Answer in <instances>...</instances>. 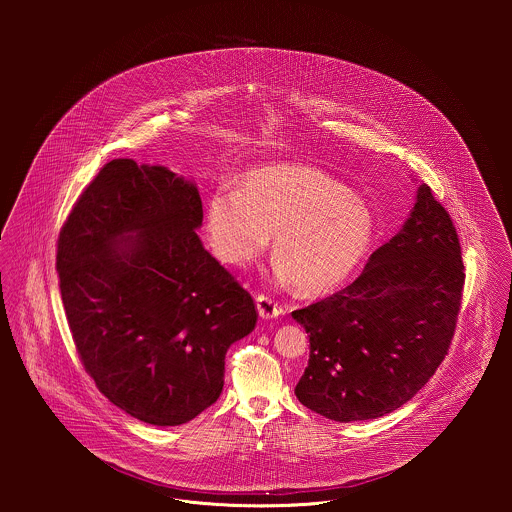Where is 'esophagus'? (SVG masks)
Returning <instances> with one entry per match:
<instances>
[{
  "label": "esophagus",
  "instance_id": "34e87169",
  "mask_svg": "<svg viewBox=\"0 0 512 512\" xmlns=\"http://www.w3.org/2000/svg\"><path fill=\"white\" fill-rule=\"evenodd\" d=\"M256 309H258L262 319H274V317L284 313L282 305L278 301H274L270 295H264V293L256 295Z\"/></svg>",
  "mask_w": 512,
  "mask_h": 512
}]
</instances>
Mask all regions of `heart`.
<instances>
[{"label": "heart", "mask_w": 512, "mask_h": 512, "mask_svg": "<svg viewBox=\"0 0 512 512\" xmlns=\"http://www.w3.org/2000/svg\"><path fill=\"white\" fill-rule=\"evenodd\" d=\"M205 226L224 264L246 266L274 236L276 274L297 292L339 288L365 260L376 222L363 199L323 169L295 163L248 171L240 187H219Z\"/></svg>", "instance_id": "1"}]
</instances>
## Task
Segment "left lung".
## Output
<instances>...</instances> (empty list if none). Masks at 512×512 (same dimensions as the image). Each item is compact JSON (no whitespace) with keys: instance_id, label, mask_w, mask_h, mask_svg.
Here are the masks:
<instances>
[{"instance_id":"1","label":"left lung","mask_w":512,"mask_h":512,"mask_svg":"<svg viewBox=\"0 0 512 512\" xmlns=\"http://www.w3.org/2000/svg\"><path fill=\"white\" fill-rule=\"evenodd\" d=\"M463 270L449 213L420 185L410 219L351 286L293 311L309 335L297 400L335 422L374 420L406 404L449 351Z\"/></svg>"}]
</instances>
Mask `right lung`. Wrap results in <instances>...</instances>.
I'll return each mask as SVG.
<instances>
[{"mask_svg":"<svg viewBox=\"0 0 512 512\" xmlns=\"http://www.w3.org/2000/svg\"><path fill=\"white\" fill-rule=\"evenodd\" d=\"M195 183L161 165L112 159L82 191L57 242V272L78 357L98 390L153 426L213 406L228 347L254 299L203 248Z\"/></svg>","mask_w":512,"mask_h":512,"instance_id":"obj_1","label":"right lung"}]
</instances>
